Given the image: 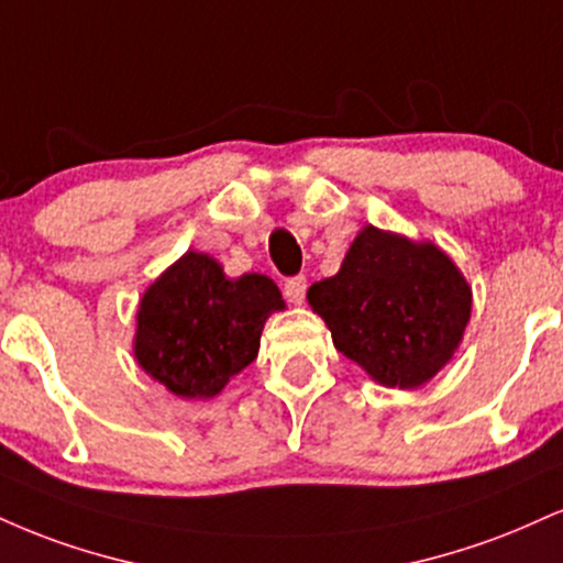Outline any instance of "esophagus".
Returning a JSON list of instances; mask_svg holds the SVG:
<instances>
[{
  "instance_id": "34e87169",
  "label": "esophagus",
  "mask_w": 563,
  "mask_h": 563,
  "mask_svg": "<svg viewBox=\"0 0 563 563\" xmlns=\"http://www.w3.org/2000/svg\"><path fill=\"white\" fill-rule=\"evenodd\" d=\"M283 294L290 303H303V296H307V277H288L286 286H283Z\"/></svg>"
}]
</instances>
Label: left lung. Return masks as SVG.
Returning a JSON list of instances; mask_svg holds the SVG:
<instances>
[{"mask_svg":"<svg viewBox=\"0 0 563 563\" xmlns=\"http://www.w3.org/2000/svg\"><path fill=\"white\" fill-rule=\"evenodd\" d=\"M335 349L385 388L430 383L472 317V286L432 241L364 225L333 277L307 290Z\"/></svg>","mask_w":563,"mask_h":563,"instance_id":"8db88e82","label":"left lung"}]
</instances>
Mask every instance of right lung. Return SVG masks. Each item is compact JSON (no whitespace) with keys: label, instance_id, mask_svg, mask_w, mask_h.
<instances>
[{"label":"right lung","instance_id":"obj_1","mask_svg":"<svg viewBox=\"0 0 563 563\" xmlns=\"http://www.w3.org/2000/svg\"><path fill=\"white\" fill-rule=\"evenodd\" d=\"M286 309L267 275L228 277L214 256L186 252L144 290L133 356L183 401H207L260 354L262 330Z\"/></svg>","mask_w":563,"mask_h":563}]
</instances>
